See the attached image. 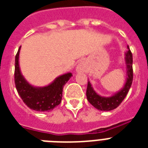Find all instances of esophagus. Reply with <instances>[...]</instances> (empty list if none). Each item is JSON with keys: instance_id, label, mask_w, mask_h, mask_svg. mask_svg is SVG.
<instances>
[{"instance_id": "34e87169", "label": "esophagus", "mask_w": 148, "mask_h": 148, "mask_svg": "<svg viewBox=\"0 0 148 148\" xmlns=\"http://www.w3.org/2000/svg\"><path fill=\"white\" fill-rule=\"evenodd\" d=\"M76 70L77 72H86L85 66H84V64L83 63H80V64L77 65Z\"/></svg>"}]
</instances>
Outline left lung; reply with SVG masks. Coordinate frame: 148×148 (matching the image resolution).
Here are the masks:
<instances>
[{"instance_id": "1", "label": "left lung", "mask_w": 148, "mask_h": 148, "mask_svg": "<svg viewBox=\"0 0 148 148\" xmlns=\"http://www.w3.org/2000/svg\"><path fill=\"white\" fill-rule=\"evenodd\" d=\"M125 64L127 68V79L124 87L118 90L114 95L110 97H103L98 95L93 88L90 81H88V88H87V99L96 109L102 111H109L117 108L124 101L126 95H127L129 90L132 84L133 81V57L130 48L127 46V51L125 52Z\"/></svg>"}]
</instances>
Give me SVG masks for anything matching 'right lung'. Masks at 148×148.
Here are the masks:
<instances>
[{
    "instance_id": "right-lung-1",
    "label": "right lung",
    "mask_w": 148,
    "mask_h": 148,
    "mask_svg": "<svg viewBox=\"0 0 148 148\" xmlns=\"http://www.w3.org/2000/svg\"><path fill=\"white\" fill-rule=\"evenodd\" d=\"M21 47L15 57L14 82L18 95L28 108L36 111H51L60 104L62 99L63 88L72 77L66 73L56 77L48 85L35 87L29 84L22 75L19 65Z\"/></svg>"
}]
</instances>
